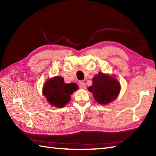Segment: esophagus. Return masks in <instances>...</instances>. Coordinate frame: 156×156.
<instances>
[{
    "mask_svg": "<svg viewBox=\"0 0 156 156\" xmlns=\"http://www.w3.org/2000/svg\"><path fill=\"white\" fill-rule=\"evenodd\" d=\"M78 85H79V87L80 89H86V84L84 83V82H79Z\"/></svg>",
    "mask_w": 156,
    "mask_h": 156,
    "instance_id": "34e87169",
    "label": "esophagus"
}]
</instances>
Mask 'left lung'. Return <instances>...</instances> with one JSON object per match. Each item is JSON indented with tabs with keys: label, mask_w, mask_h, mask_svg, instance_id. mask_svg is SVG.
<instances>
[{
	"label": "left lung",
	"mask_w": 156,
	"mask_h": 156,
	"mask_svg": "<svg viewBox=\"0 0 156 156\" xmlns=\"http://www.w3.org/2000/svg\"><path fill=\"white\" fill-rule=\"evenodd\" d=\"M92 86L88 90L99 104L106 105L116 99L121 90L119 82L109 74L99 73L92 79Z\"/></svg>",
	"instance_id": "1"
}]
</instances>
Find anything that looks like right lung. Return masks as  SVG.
Segmentation results:
<instances>
[{
  "instance_id": "add662e5",
  "label": "right lung",
  "mask_w": 156,
  "mask_h": 156,
  "mask_svg": "<svg viewBox=\"0 0 156 156\" xmlns=\"http://www.w3.org/2000/svg\"><path fill=\"white\" fill-rule=\"evenodd\" d=\"M78 88L76 83H65L63 78L57 76L45 82L43 94L51 105L61 108L70 101V95Z\"/></svg>"
}]
</instances>
